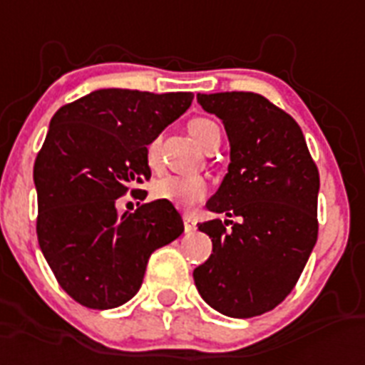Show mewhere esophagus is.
<instances>
[{
  "label": "esophagus",
  "mask_w": 365,
  "mask_h": 365,
  "mask_svg": "<svg viewBox=\"0 0 365 365\" xmlns=\"http://www.w3.org/2000/svg\"><path fill=\"white\" fill-rule=\"evenodd\" d=\"M183 227H185V233H193L195 229H197V220L191 214H185L183 216Z\"/></svg>",
  "instance_id": "obj_1"
}]
</instances>
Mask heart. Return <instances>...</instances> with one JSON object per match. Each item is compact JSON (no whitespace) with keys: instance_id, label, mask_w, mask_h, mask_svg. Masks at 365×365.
<instances>
[{"instance_id":"b5f03b06","label":"heart","mask_w":365,"mask_h":365,"mask_svg":"<svg viewBox=\"0 0 365 365\" xmlns=\"http://www.w3.org/2000/svg\"><path fill=\"white\" fill-rule=\"evenodd\" d=\"M189 132L200 148L206 149L212 140L220 138V126L212 119L205 117H195L189 121ZM148 155V165L151 168L159 166V138H155L148 143L145 149ZM208 193V185L202 178H183V176H163L153 183V195L157 199L168 200L180 206H191L202 200Z\"/></svg>"}]
</instances>
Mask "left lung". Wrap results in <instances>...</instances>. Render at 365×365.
Masks as SVG:
<instances>
[{
	"mask_svg": "<svg viewBox=\"0 0 365 365\" xmlns=\"http://www.w3.org/2000/svg\"><path fill=\"white\" fill-rule=\"evenodd\" d=\"M197 100L225 125L231 163L206 202L229 220L199 223L212 255L193 271L195 286L225 317H259L288 297L317 244L318 168L299 125L261 94Z\"/></svg>",
	"mask_w": 365,
	"mask_h": 365,
	"instance_id": "obj_1",
	"label": "left lung"
}]
</instances>
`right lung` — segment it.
<instances>
[{
    "label": "right lung",
    "mask_w": 365,
    "mask_h": 365,
    "mask_svg": "<svg viewBox=\"0 0 365 365\" xmlns=\"http://www.w3.org/2000/svg\"><path fill=\"white\" fill-rule=\"evenodd\" d=\"M193 102L191 93L100 88L54 113L34 165L37 240L60 288L88 309L136 295L149 255L183 233L168 200L117 210L151 178L148 143Z\"/></svg>",
    "instance_id": "1"
}]
</instances>
